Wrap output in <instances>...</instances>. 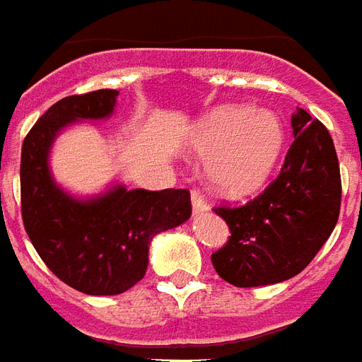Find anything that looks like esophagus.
Returning <instances> with one entry per match:
<instances>
[{
	"mask_svg": "<svg viewBox=\"0 0 362 362\" xmlns=\"http://www.w3.org/2000/svg\"><path fill=\"white\" fill-rule=\"evenodd\" d=\"M209 206H207V202L202 198V194L199 192H192V211H194V216H199V214H206Z\"/></svg>",
	"mask_w": 362,
	"mask_h": 362,
	"instance_id": "34e87169",
	"label": "esophagus"
}]
</instances>
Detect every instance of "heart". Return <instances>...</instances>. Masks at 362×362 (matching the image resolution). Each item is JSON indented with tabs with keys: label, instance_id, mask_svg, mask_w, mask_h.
<instances>
[{
	"label": "heart",
	"instance_id": "heart-1",
	"mask_svg": "<svg viewBox=\"0 0 362 362\" xmlns=\"http://www.w3.org/2000/svg\"><path fill=\"white\" fill-rule=\"evenodd\" d=\"M286 145L284 123L274 111L221 105L194 125L186 146L207 160V176L227 198L255 196L267 186Z\"/></svg>",
	"mask_w": 362,
	"mask_h": 362
}]
</instances>
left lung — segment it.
<instances>
[{
    "label": "left lung",
    "mask_w": 362,
    "mask_h": 362,
    "mask_svg": "<svg viewBox=\"0 0 362 362\" xmlns=\"http://www.w3.org/2000/svg\"><path fill=\"white\" fill-rule=\"evenodd\" d=\"M292 135L282 170L259 198L216 209L231 237L211 262L237 288L270 286L300 274L339 219V160L329 131L298 107Z\"/></svg>",
    "instance_id": "left-lung-1"
}]
</instances>
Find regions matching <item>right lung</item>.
Wrapping results in <instances>:
<instances>
[{
	"label": "right lung",
	"mask_w": 362,
	"mask_h": 362,
	"mask_svg": "<svg viewBox=\"0 0 362 362\" xmlns=\"http://www.w3.org/2000/svg\"><path fill=\"white\" fill-rule=\"evenodd\" d=\"M117 90L68 95L40 115L23 141L21 214L45 264L62 282L90 296H115L135 286L148 267V245L192 216L188 189H127L111 184L74 196L50 170L57 137L74 123L110 119Z\"/></svg>",
	"instance_id": "obj_1"
}]
</instances>
